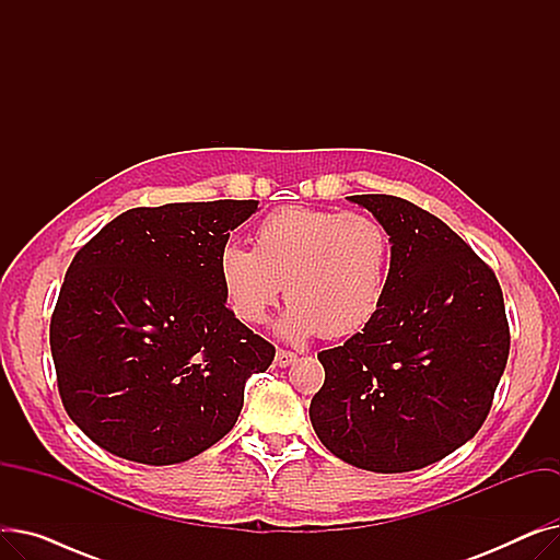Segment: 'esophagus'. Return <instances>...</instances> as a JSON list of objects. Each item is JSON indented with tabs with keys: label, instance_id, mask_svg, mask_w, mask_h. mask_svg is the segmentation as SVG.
I'll list each match as a JSON object with an SVG mask.
<instances>
[{
	"label": "esophagus",
	"instance_id": "1",
	"mask_svg": "<svg viewBox=\"0 0 560 560\" xmlns=\"http://www.w3.org/2000/svg\"><path fill=\"white\" fill-rule=\"evenodd\" d=\"M295 361H298V354H295V351H288V349H279L277 357H275V363L279 368H288V365H292Z\"/></svg>",
	"mask_w": 560,
	"mask_h": 560
}]
</instances>
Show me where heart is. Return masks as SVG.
I'll list each match as a JSON object with an SVG mask.
<instances>
[{"instance_id": "1", "label": "heart", "mask_w": 560, "mask_h": 560, "mask_svg": "<svg viewBox=\"0 0 560 560\" xmlns=\"http://www.w3.org/2000/svg\"><path fill=\"white\" fill-rule=\"evenodd\" d=\"M393 238L372 215L285 206L262 218L254 252L226 245L218 258L224 302L245 325H260L279 302L281 336L329 340L363 331L386 302Z\"/></svg>"}]
</instances>
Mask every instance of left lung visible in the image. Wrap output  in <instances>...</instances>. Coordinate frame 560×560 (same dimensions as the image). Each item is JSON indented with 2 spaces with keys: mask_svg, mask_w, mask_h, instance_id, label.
<instances>
[{
  "mask_svg": "<svg viewBox=\"0 0 560 560\" xmlns=\"http://www.w3.org/2000/svg\"><path fill=\"white\" fill-rule=\"evenodd\" d=\"M393 238L384 306L345 345L319 351L311 424L331 454L370 472L450 456L486 422L511 331L494 272L458 233L393 195H351Z\"/></svg>",
  "mask_w": 560,
  "mask_h": 560,
  "instance_id": "left-lung-1",
  "label": "left lung"
}]
</instances>
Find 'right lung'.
I'll use <instances>...</instances> for the list:
<instances>
[{
    "label": "right lung",
    "mask_w": 560,
    "mask_h": 560,
    "mask_svg": "<svg viewBox=\"0 0 560 560\" xmlns=\"http://www.w3.org/2000/svg\"><path fill=\"white\" fill-rule=\"evenodd\" d=\"M254 199L131 209L72 258L51 313L58 393L102 450L184 463L224 438L275 347L226 308L218 258Z\"/></svg>",
    "instance_id": "1"
}]
</instances>
